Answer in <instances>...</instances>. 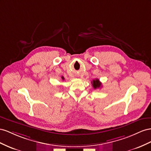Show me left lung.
Listing matches in <instances>:
<instances>
[{"instance_id": "8db88e82", "label": "left lung", "mask_w": 151, "mask_h": 151, "mask_svg": "<svg viewBox=\"0 0 151 151\" xmlns=\"http://www.w3.org/2000/svg\"><path fill=\"white\" fill-rule=\"evenodd\" d=\"M92 85L93 86V87L94 88V89L99 88L101 87V83L100 82L99 80L98 79L93 80V81H92Z\"/></svg>"}]
</instances>
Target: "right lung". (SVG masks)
Segmentation results:
<instances>
[{
  "mask_svg": "<svg viewBox=\"0 0 151 151\" xmlns=\"http://www.w3.org/2000/svg\"><path fill=\"white\" fill-rule=\"evenodd\" d=\"M62 79H63V80H64V77H63V76H62Z\"/></svg>",
  "mask_w": 151,
  "mask_h": 151,
  "instance_id": "1",
  "label": "right lung"
}]
</instances>
